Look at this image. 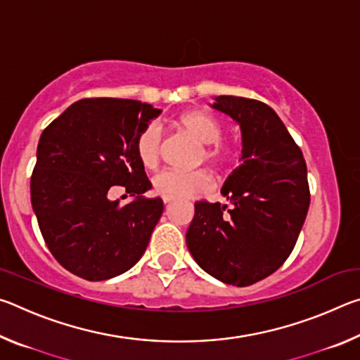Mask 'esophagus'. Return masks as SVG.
I'll list each match as a JSON object with an SVG mask.
<instances>
[{"instance_id":"obj_1","label":"esophagus","mask_w":360,"mask_h":360,"mask_svg":"<svg viewBox=\"0 0 360 360\" xmlns=\"http://www.w3.org/2000/svg\"><path fill=\"white\" fill-rule=\"evenodd\" d=\"M173 200H174V198H172V197H163V203L168 205V203H172Z\"/></svg>"}]
</instances>
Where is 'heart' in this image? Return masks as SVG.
Returning <instances> with one entry per match:
<instances>
[{"label": "heart", "mask_w": 360, "mask_h": 360, "mask_svg": "<svg viewBox=\"0 0 360 360\" xmlns=\"http://www.w3.org/2000/svg\"><path fill=\"white\" fill-rule=\"evenodd\" d=\"M174 125L181 131L187 133L198 144L202 150L198 152V162H206L214 169L222 172L230 160V149L221 141L222 124L216 115L203 109H192L182 112L174 120ZM136 155L146 168H155L163 154V133L157 122H150L136 136ZM210 174L203 169L195 172H181V169H163L152 178L154 192L162 197L181 198L188 195L202 193L210 191Z\"/></svg>", "instance_id": "obj_1"}]
</instances>
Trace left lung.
Returning a JSON list of instances; mask_svg holds the SVG:
<instances>
[{
	"instance_id": "1",
	"label": "left lung",
	"mask_w": 360,
	"mask_h": 360,
	"mask_svg": "<svg viewBox=\"0 0 360 360\" xmlns=\"http://www.w3.org/2000/svg\"><path fill=\"white\" fill-rule=\"evenodd\" d=\"M212 108L241 129V165L224 182L227 205L197 202L186 241L195 262L225 284L245 288L289 257L309 208L307 163L265 103L216 96Z\"/></svg>"
}]
</instances>
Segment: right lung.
Returning a JSON list of instances; mask_svg holds the SVG:
<instances>
[{
	"mask_svg": "<svg viewBox=\"0 0 360 360\" xmlns=\"http://www.w3.org/2000/svg\"><path fill=\"white\" fill-rule=\"evenodd\" d=\"M162 111L138 100L84 98L42 131L30 182L32 206L49 251L66 270L103 281L136 264L163 212L144 198L152 184L136 136ZM136 200H108L112 186Z\"/></svg>",
	"mask_w": 360,
	"mask_h": 360,
	"instance_id": "right-lung-1",
	"label": "right lung"
}]
</instances>
